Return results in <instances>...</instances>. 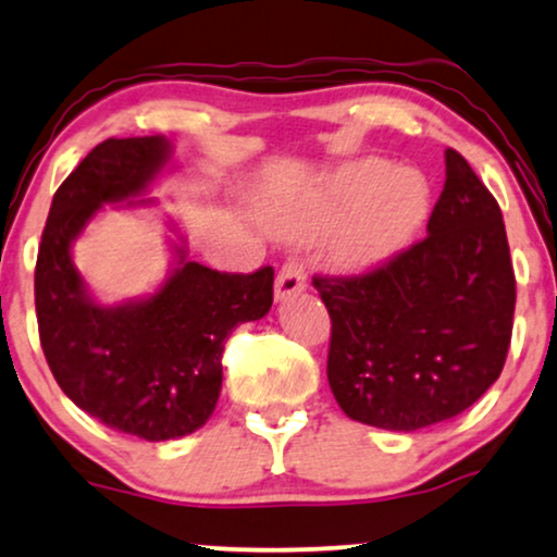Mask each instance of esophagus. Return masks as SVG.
Returning <instances> with one entry per match:
<instances>
[{"instance_id": "esophagus-1", "label": "esophagus", "mask_w": 557, "mask_h": 557, "mask_svg": "<svg viewBox=\"0 0 557 557\" xmlns=\"http://www.w3.org/2000/svg\"><path fill=\"white\" fill-rule=\"evenodd\" d=\"M306 290V272H302L300 262H285L283 270H280L277 280H274V298L287 300L290 295H298Z\"/></svg>"}]
</instances>
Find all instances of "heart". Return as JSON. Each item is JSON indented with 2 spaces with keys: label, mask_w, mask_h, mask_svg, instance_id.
<instances>
[{
  "label": "heart",
  "mask_w": 557,
  "mask_h": 557,
  "mask_svg": "<svg viewBox=\"0 0 557 557\" xmlns=\"http://www.w3.org/2000/svg\"><path fill=\"white\" fill-rule=\"evenodd\" d=\"M432 208V189L413 169H393L383 159L342 166L306 206L277 218L287 236L334 234V259L349 270L375 267L417 238Z\"/></svg>",
  "instance_id": "obj_1"
}]
</instances>
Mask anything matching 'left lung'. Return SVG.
<instances>
[{
	"instance_id": "1",
	"label": "left lung",
	"mask_w": 557,
	"mask_h": 557,
	"mask_svg": "<svg viewBox=\"0 0 557 557\" xmlns=\"http://www.w3.org/2000/svg\"><path fill=\"white\" fill-rule=\"evenodd\" d=\"M426 238L355 277H313L331 315L326 375L362 424L417 432L502 375L517 280L502 208L455 149Z\"/></svg>"
}]
</instances>
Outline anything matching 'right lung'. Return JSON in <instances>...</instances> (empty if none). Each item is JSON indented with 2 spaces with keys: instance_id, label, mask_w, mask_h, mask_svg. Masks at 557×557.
<instances>
[{
  "instance_id": "1",
  "label": "right lung",
  "mask_w": 557,
  "mask_h": 557,
  "mask_svg": "<svg viewBox=\"0 0 557 557\" xmlns=\"http://www.w3.org/2000/svg\"><path fill=\"white\" fill-rule=\"evenodd\" d=\"M172 159L164 136L108 138L55 189L38 262L35 313L55 383L89 417L149 442L193 434L215 411L223 344L272 308L274 270L231 274L177 262L157 293L102 306L74 267L72 244L102 206L133 200Z\"/></svg>"
}]
</instances>
